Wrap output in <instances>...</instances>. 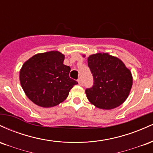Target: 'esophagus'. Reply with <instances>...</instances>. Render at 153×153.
Segmentation results:
<instances>
[{
  "mask_svg": "<svg viewBox=\"0 0 153 153\" xmlns=\"http://www.w3.org/2000/svg\"><path fill=\"white\" fill-rule=\"evenodd\" d=\"M78 84H79V85H82V84H83V83H82V79L80 78H78Z\"/></svg>",
  "mask_w": 153,
  "mask_h": 153,
  "instance_id": "1",
  "label": "esophagus"
}]
</instances>
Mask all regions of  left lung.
<instances>
[{"mask_svg":"<svg viewBox=\"0 0 153 153\" xmlns=\"http://www.w3.org/2000/svg\"><path fill=\"white\" fill-rule=\"evenodd\" d=\"M88 65L94 77V85L85 90L88 101L106 110L122 104L132 86V75L124 63L108 53H97L88 57Z\"/></svg>","mask_w":153,"mask_h":153,"instance_id":"left-lung-1","label":"left lung"}]
</instances>
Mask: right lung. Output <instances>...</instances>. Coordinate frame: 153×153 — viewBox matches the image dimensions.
Segmentation results:
<instances>
[{
  "instance_id": "add662e5",
  "label": "right lung",
  "mask_w": 153,
  "mask_h": 153,
  "mask_svg": "<svg viewBox=\"0 0 153 153\" xmlns=\"http://www.w3.org/2000/svg\"><path fill=\"white\" fill-rule=\"evenodd\" d=\"M65 55L58 51L36 54L23 65L19 74L28 98L39 106L49 108L64 101L78 82L70 78L71 68L63 64Z\"/></svg>"
}]
</instances>
